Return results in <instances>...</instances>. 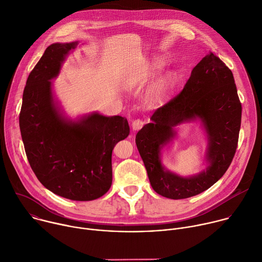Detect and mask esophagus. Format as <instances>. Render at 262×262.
I'll list each match as a JSON object with an SVG mask.
<instances>
[{"mask_svg": "<svg viewBox=\"0 0 262 262\" xmlns=\"http://www.w3.org/2000/svg\"><path fill=\"white\" fill-rule=\"evenodd\" d=\"M144 124H145V121H143L142 119H136V120L133 121L132 126H133V129H134V130H138V129L142 128Z\"/></svg>", "mask_w": 262, "mask_h": 262, "instance_id": "obj_1", "label": "esophagus"}]
</instances>
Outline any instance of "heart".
Segmentation results:
<instances>
[{
	"mask_svg": "<svg viewBox=\"0 0 262 262\" xmlns=\"http://www.w3.org/2000/svg\"><path fill=\"white\" fill-rule=\"evenodd\" d=\"M164 63L161 58L155 57L151 60L145 61L142 65H140L136 71L130 76V83L132 84H143L146 82H149L156 78L157 74L162 69ZM175 82L174 74L169 73L161 78L155 86L149 91L147 95V101L150 105H157L160 104L165 97L167 96L168 92L172 88Z\"/></svg>",
	"mask_w": 262,
	"mask_h": 262,
	"instance_id": "b5f03b06",
	"label": "heart"
}]
</instances>
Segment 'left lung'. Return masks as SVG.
<instances>
[{"label":"left lung","instance_id":"left-lung-1","mask_svg":"<svg viewBox=\"0 0 262 262\" xmlns=\"http://www.w3.org/2000/svg\"><path fill=\"white\" fill-rule=\"evenodd\" d=\"M199 118L209 147L206 170L182 178L161 165L160 150L176 134L173 127ZM136 136V144L152 189L161 196L178 200L196 196L214 184L229 168L236 151L242 121L232 71L211 52L192 70L182 91L159 107Z\"/></svg>","mask_w":262,"mask_h":262}]
</instances>
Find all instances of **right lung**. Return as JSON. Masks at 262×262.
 Listing matches in <instances>:
<instances>
[{"label":"right lung","mask_w":262,"mask_h":262,"mask_svg":"<svg viewBox=\"0 0 262 262\" xmlns=\"http://www.w3.org/2000/svg\"><path fill=\"white\" fill-rule=\"evenodd\" d=\"M78 41L51 45L30 72L19 127L29 164L54 194L76 201L104 195L112 184V151L129 134L126 118L92 113L72 121L55 101L51 80Z\"/></svg>","instance_id":"right-lung-1"}]
</instances>
